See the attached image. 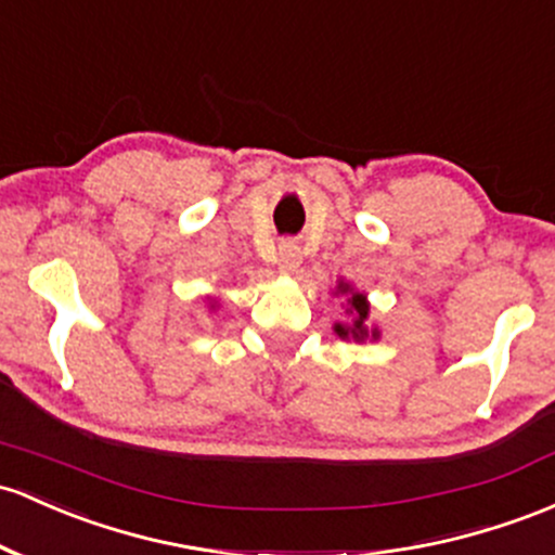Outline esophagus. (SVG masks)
Here are the masks:
<instances>
[{"instance_id":"1","label":"esophagus","mask_w":555,"mask_h":555,"mask_svg":"<svg viewBox=\"0 0 555 555\" xmlns=\"http://www.w3.org/2000/svg\"><path fill=\"white\" fill-rule=\"evenodd\" d=\"M300 260H302V255H300V247L295 245V242H282V245H279V258H276V266H279V271L282 273H295L297 268H300Z\"/></svg>"}]
</instances>
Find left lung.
I'll list each match as a JSON object with an SVG mask.
<instances>
[{
  "instance_id": "obj_1",
  "label": "left lung",
  "mask_w": 555,
  "mask_h": 555,
  "mask_svg": "<svg viewBox=\"0 0 555 555\" xmlns=\"http://www.w3.org/2000/svg\"><path fill=\"white\" fill-rule=\"evenodd\" d=\"M332 295L345 297V313L350 315V321H334L332 328L339 339H352V343H366V339H371V343H376L382 337L379 326H374L369 321L371 302L366 292L356 289L350 282L339 279Z\"/></svg>"
}]
</instances>
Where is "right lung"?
<instances>
[{
  "mask_svg": "<svg viewBox=\"0 0 555 555\" xmlns=\"http://www.w3.org/2000/svg\"><path fill=\"white\" fill-rule=\"evenodd\" d=\"M216 302H218V300H212V297H208V308H210V310H216Z\"/></svg>",
  "mask_w": 555,
  "mask_h": 555,
  "instance_id": "1",
  "label": "right lung"
}]
</instances>
